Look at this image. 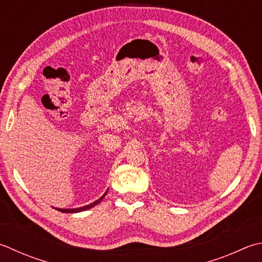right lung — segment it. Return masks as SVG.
Masks as SVG:
<instances>
[{
    "mask_svg": "<svg viewBox=\"0 0 262 262\" xmlns=\"http://www.w3.org/2000/svg\"><path fill=\"white\" fill-rule=\"evenodd\" d=\"M106 193H107V191L103 194V195H102L99 200H96V201H94L93 203H91V204H89V206H84V207H80V208H75V209H59V208H55L56 210H58V211H60V212H66V213H75V212H80V211H85V210H89V209H91V208H93V207H95L96 204H99L102 200L104 199V196L106 195Z\"/></svg>",
    "mask_w": 262,
    "mask_h": 262,
    "instance_id": "right-lung-1",
    "label": "right lung"
}]
</instances>
